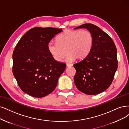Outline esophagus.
<instances>
[{
    "label": "esophagus",
    "instance_id": "34e87169",
    "mask_svg": "<svg viewBox=\"0 0 129 129\" xmlns=\"http://www.w3.org/2000/svg\"><path fill=\"white\" fill-rule=\"evenodd\" d=\"M73 65L72 64H70V63H67L66 64V66H68V67H71V66H72Z\"/></svg>",
    "mask_w": 129,
    "mask_h": 129
}]
</instances>
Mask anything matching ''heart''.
<instances>
[{
  "instance_id": "b5f03b06",
  "label": "heart",
  "mask_w": 129,
  "mask_h": 129,
  "mask_svg": "<svg viewBox=\"0 0 129 129\" xmlns=\"http://www.w3.org/2000/svg\"><path fill=\"white\" fill-rule=\"evenodd\" d=\"M57 42L50 41L48 44V50L56 61L60 62L69 55V61L82 60L86 57L92 49L93 37L88 30L77 31L66 30L56 38Z\"/></svg>"
}]
</instances>
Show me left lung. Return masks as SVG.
I'll use <instances>...</instances> for the list:
<instances>
[{
	"mask_svg": "<svg viewBox=\"0 0 129 129\" xmlns=\"http://www.w3.org/2000/svg\"><path fill=\"white\" fill-rule=\"evenodd\" d=\"M85 28L93 37L92 49L85 58L73 65L76 87L85 94H99L112 84L118 66L117 50L114 42L106 32L91 23L74 29Z\"/></svg>",
	"mask_w": 129,
	"mask_h": 129,
	"instance_id": "8db88e82",
	"label": "left lung"
}]
</instances>
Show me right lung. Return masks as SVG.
I'll return each instance as SVG.
<instances>
[{"mask_svg": "<svg viewBox=\"0 0 129 129\" xmlns=\"http://www.w3.org/2000/svg\"><path fill=\"white\" fill-rule=\"evenodd\" d=\"M61 28L36 27L18 42L13 53V73L23 92L36 98L54 91L66 64L56 61L48 44Z\"/></svg>", "mask_w": 129, "mask_h": 129, "instance_id": "right-lung-1", "label": "right lung"}]
</instances>
